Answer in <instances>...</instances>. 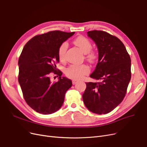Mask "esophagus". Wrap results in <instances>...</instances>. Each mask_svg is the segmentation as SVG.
<instances>
[{
  "mask_svg": "<svg viewBox=\"0 0 147 147\" xmlns=\"http://www.w3.org/2000/svg\"><path fill=\"white\" fill-rule=\"evenodd\" d=\"M78 83V81H77V80H72V84H73L74 85H75V84H77Z\"/></svg>",
  "mask_w": 147,
  "mask_h": 147,
  "instance_id": "34e87169",
  "label": "esophagus"
}]
</instances>
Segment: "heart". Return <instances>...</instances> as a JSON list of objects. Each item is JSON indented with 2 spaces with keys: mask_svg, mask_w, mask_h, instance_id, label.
<instances>
[{
  "mask_svg": "<svg viewBox=\"0 0 147 147\" xmlns=\"http://www.w3.org/2000/svg\"><path fill=\"white\" fill-rule=\"evenodd\" d=\"M74 43L76 46L81 50L83 53L86 54L87 60L91 62H95L97 55L95 52L90 51L92 48V45L90 41L84 37H79L74 41ZM68 47V43L64 42L61 43L58 49V57L60 60H63L65 57V54ZM90 69L86 64L81 65H76L71 64L66 69V75L68 77L74 80H80L84 75L89 73Z\"/></svg>",
  "mask_w": 147,
  "mask_h": 147,
  "instance_id": "heart-1",
  "label": "heart"
}]
</instances>
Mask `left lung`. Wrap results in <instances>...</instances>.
<instances>
[{
    "instance_id": "8db88e82",
    "label": "left lung",
    "mask_w": 147,
    "mask_h": 147,
    "mask_svg": "<svg viewBox=\"0 0 147 147\" xmlns=\"http://www.w3.org/2000/svg\"><path fill=\"white\" fill-rule=\"evenodd\" d=\"M87 34L98 49V62L90 77L99 82L86 83L83 102L92 112L106 114L125 96L131 76V58L124 45L116 36L98 30Z\"/></svg>"
}]
</instances>
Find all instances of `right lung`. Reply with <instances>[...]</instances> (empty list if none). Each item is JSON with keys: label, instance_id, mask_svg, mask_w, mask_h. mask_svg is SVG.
<instances>
[{"label": "right lung", "instance_id": "right-lung-1", "mask_svg": "<svg viewBox=\"0 0 147 147\" xmlns=\"http://www.w3.org/2000/svg\"><path fill=\"white\" fill-rule=\"evenodd\" d=\"M74 34L53 31L37 35L22 50L18 62L19 83L25 101L39 113L49 115L59 110L72 87L71 80L61 77L63 73L56 68V63L60 61V46ZM52 72L59 76L58 82L51 83Z\"/></svg>", "mask_w": 147, "mask_h": 147}]
</instances>
